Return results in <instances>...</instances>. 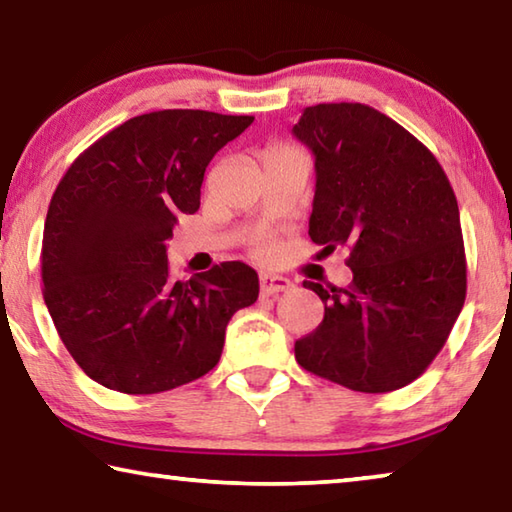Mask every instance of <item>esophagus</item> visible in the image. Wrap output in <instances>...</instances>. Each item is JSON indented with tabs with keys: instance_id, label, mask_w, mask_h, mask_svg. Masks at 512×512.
<instances>
[{
	"instance_id": "34e87169",
	"label": "esophagus",
	"mask_w": 512,
	"mask_h": 512,
	"mask_svg": "<svg viewBox=\"0 0 512 512\" xmlns=\"http://www.w3.org/2000/svg\"><path fill=\"white\" fill-rule=\"evenodd\" d=\"M293 287L289 277H282V275H271V273H264L262 280H259V289H262V296H275V293H282V291H289Z\"/></svg>"
}]
</instances>
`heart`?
I'll use <instances>...</instances> for the list:
<instances>
[{"instance_id":"heart-1","label":"heart","mask_w":512,"mask_h":512,"mask_svg":"<svg viewBox=\"0 0 512 512\" xmlns=\"http://www.w3.org/2000/svg\"><path fill=\"white\" fill-rule=\"evenodd\" d=\"M268 250H271V246L268 244H257V253H262V255H266Z\"/></svg>"}]
</instances>
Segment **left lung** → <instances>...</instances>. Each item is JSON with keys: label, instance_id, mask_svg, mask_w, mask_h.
<instances>
[{"label": "left lung", "instance_id": "obj_1", "mask_svg": "<svg viewBox=\"0 0 512 512\" xmlns=\"http://www.w3.org/2000/svg\"><path fill=\"white\" fill-rule=\"evenodd\" d=\"M293 135L316 158L309 237L348 246L350 287H305L325 302L296 341L305 370L359 393L418 379L461 314L467 266L461 216L443 167L422 142L366 103H318Z\"/></svg>", "mask_w": 512, "mask_h": 512}]
</instances>
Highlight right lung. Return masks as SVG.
I'll return each mask as SVG.
<instances>
[{"label":"right lung","instance_id":"1","mask_svg":"<svg viewBox=\"0 0 512 512\" xmlns=\"http://www.w3.org/2000/svg\"><path fill=\"white\" fill-rule=\"evenodd\" d=\"M253 119L149 112L112 128L60 178L42 235V296L97 384L151 395L203 377L221 359L232 314L257 300L244 262L173 280L167 259L178 216L201 207L207 164Z\"/></svg>","mask_w":512,"mask_h":512}]
</instances>
